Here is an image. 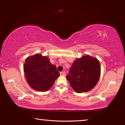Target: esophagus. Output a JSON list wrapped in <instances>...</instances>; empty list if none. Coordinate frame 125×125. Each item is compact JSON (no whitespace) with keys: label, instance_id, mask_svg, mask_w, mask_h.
<instances>
[{"label":"esophagus","instance_id":"obj_1","mask_svg":"<svg viewBox=\"0 0 125 125\" xmlns=\"http://www.w3.org/2000/svg\"><path fill=\"white\" fill-rule=\"evenodd\" d=\"M60 75L64 76L65 75V73L64 72H60Z\"/></svg>","mask_w":125,"mask_h":125}]
</instances>
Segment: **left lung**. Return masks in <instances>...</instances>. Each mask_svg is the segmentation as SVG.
<instances>
[{
	"mask_svg": "<svg viewBox=\"0 0 125 125\" xmlns=\"http://www.w3.org/2000/svg\"><path fill=\"white\" fill-rule=\"evenodd\" d=\"M100 76V65L97 59L89 55L73 62L67 79L78 93L86 92L96 85Z\"/></svg>",
	"mask_w": 125,
	"mask_h": 125,
	"instance_id": "obj_1",
	"label": "left lung"
}]
</instances>
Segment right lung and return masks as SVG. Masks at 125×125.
<instances>
[{
	"mask_svg": "<svg viewBox=\"0 0 125 125\" xmlns=\"http://www.w3.org/2000/svg\"><path fill=\"white\" fill-rule=\"evenodd\" d=\"M27 83L33 89L46 92L52 86L60 73L47 56L36 54L27 57L24 65Z\"/></svg>",
	"mask_w": 125,
	"mask_h": 125,
	"instance_id": "add662e5",
	"label": "right lung"
}]
</instances>
